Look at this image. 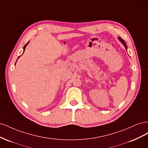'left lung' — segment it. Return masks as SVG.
<instances>
[{
    "label": "left lung",
    "mask_w": 148,
    "mask_h": 148,
    "mask_svg": "<svg viewBox=\"0 0 148 148\" xmlns=\"http://www.w3.org/2000/svg\"><path fill=\"white\" fill-rule=\"evenodd\" d=\"M119 39L120 40V41H121V42H122L123 44V45L125 46V49H127V45H126V43H125V41H123V40L122 39V38H120V37H119Z\"/></svg>",
    "instance_id": "1"
}]
</instances>
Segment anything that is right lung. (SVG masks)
Returning <instances> with one entry per match:
<instances>
[{"label":"right lung","instance_id":"1","mask_svg":"<svg viewBox=\"0 0 148 148\" xmlns=\"http://www.w3.org/2000/svg\"><path fill=\"white\" fill-rule=\"evenodd\" d=\"M28 43H29V42H28L27 44H26V45H25V46H24V47H23V49H24V51H25V48H26V46L28 45ZM19 57H18V58H19Z\"/></svg>","mask_w":148,"mask_h":148}]
</instances>
